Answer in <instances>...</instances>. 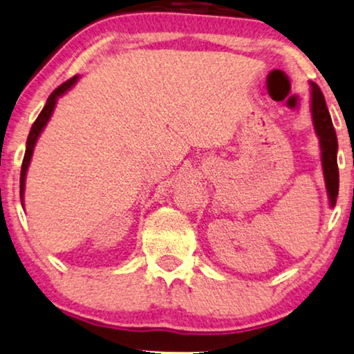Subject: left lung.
Returning a JSON list of instances; mask_svg holds the SVG:
<instances>
[{
    "label": "left lung",
    "instance_id": "left-lung-1",
    "mask_svg": "<svg viewBox=\"0 0 354 354\" xmlns=\"http://www.w3.org/2000/svg\"><path fill=\"white\" fill-rule=\"evenodd\" d=\"M312 118H314L315 132L320 138L322 165H324L326 191H328L330 204L335 205L339 186V174L337 163V132H335L332 118H330L328 109H326L324 93H322L320 88L314 83H312Z\"/></svg>",
    "mask_w": 354,
    "mask_h": 354
}]
</instances>
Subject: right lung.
<instances>
[{"mask_svg": "<svg viewBox=\"0 0 354 354\" xmlns=\"http://www.w3.org/2000/svg\"><path fill=\"white\" fill-rule=\"evenodd\" d=\"M78 77H73L70 80H66L65 83H62L60 86L55 88L52 91V95L48 96V100L46 102V106H44V109L40 111L39 118L34 120L32 127H30V132H29V137H28V145H26V153H24V160H22V167H21V181H19V189H21V203H22V196H24V183H26V173H28V167L30 163V156H32V151H34V147H35V142H37V137L40 136V132H42V129L46 127L47 120L50 119V115L53 113V107H55V102H57V97L62 96L66 89H70L73 86L75 83H77Z\"/></svg>", "mask_w": 354, "mask_h": 354, "instance_id": "add662e5", "label": "right lung"}]
</instances>
